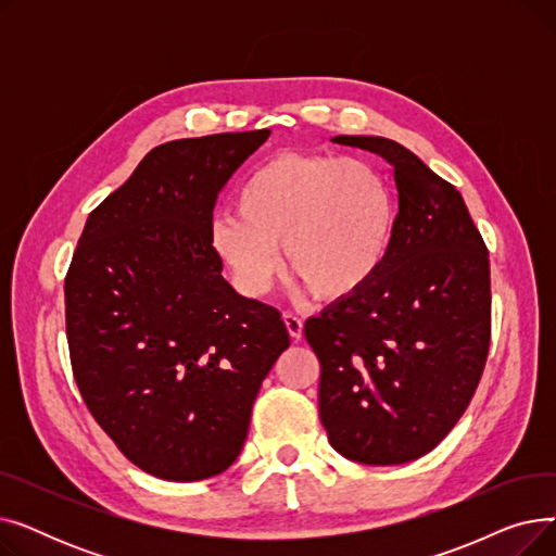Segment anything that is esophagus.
Wrapping results in <instances>:
<instances>
[{"label": "esophagus", "mask_w": 556, "mask_h": 556, "mask_svg": "<svg viewBox=\"0 0 556 556\" xmlns=\"http://www.w3.org/2000/svg\"><path fill=\"white\" fill-rule=\"evenodd\" d=\"M283 323H286V329H288L290 338H293V340H302V336H304V323H302V319H300L298 315L283 313Z\"/></svg>", "instance_id": "34e87169"}]
</instances>
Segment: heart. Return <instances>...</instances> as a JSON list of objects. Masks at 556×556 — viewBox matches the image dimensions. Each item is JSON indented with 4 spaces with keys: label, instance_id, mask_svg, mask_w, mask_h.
Here are the masks:
<instances>
[{
    "label": "heart",
    "instance_id": "heart-1",
    "mask_svg": "<svg viewBox=\"0 0 556 556\" xmlns=\"http://www.w3.org/2000/svg\"><path fill=\"white\" fill-rule=\"evenodd\" d=\"M396 204L369 162L279 153L256 164L237 189V210L207 223V243L248 295L268 293L281 270L319 300L356 293L390 254Z\"/></svg>",
    "mask_w": 556,
    "mask_h": 556
}]
</instances>
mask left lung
I'll return each mask as SVG.
<instances>
[{"label":"left lung","mask_w":556,"mask_h":556,"mask_svg":"<svg viewBox=\"0 0 556 556\" xmlns=\"http://www.w3.org/2000/svg\"><path fill=\"white\" fill-rule=\"evenodd\" d=\"M331 141L390 162L399 214L381 270L304 327L323 367L319 419L342 457L405 464L444 440L480 383L489 254L462 193L413 151L371 135Z\"/></svg>","instance_id":"left-lung-1"}]
</instances>
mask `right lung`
<instances>
[{
  "mask_svg": "<svg viewBox=\"0 0 556 556\" xmlns=\"http://www.w3.org/2000/svg\"><path fill=\"white\" fill-rule=\"evenodd\" d=\"M270 130L166 141L87 216L65 279L76 386L141 471L223 473L263 378L290 344L277 308L239 295L207 243L218 191Z\"/></svg>",
  "mask_w": 556,
  "mask_h": 556,
  "instance_id": "right-lung-1",
  "label": "right lung"
}]
</instances>
